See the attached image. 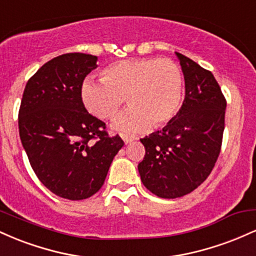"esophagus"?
I'll return each instance as SVG.
<instances>
[{"label":"esophagus","mask_w":256,"mask_h":256,"mask_svg":"<svg viewBox=\"0 0 256 256\" xmlns=\"http://www.w3.org/2000/svg\"><path fill=\"white\" fill-rule=\"evenodd\" d=\"M122 140H124V142H125V144H128V143L132 142V140H134V137L128 136V134H122Z\"/></svg>","instance_id":"34e87169"}]
</instances>
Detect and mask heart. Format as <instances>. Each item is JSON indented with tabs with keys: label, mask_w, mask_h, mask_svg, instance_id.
Masks as SVG:
<instances>
[{
	"label": "heart",
	"mask_w": 256,
	"mask_h": 256,
	"mask_svg": "<svg viewBox=\"0 0 256 256\" xmlns=\"http://www.w3.org/2000/svg\"><path fill=\"white\" fill-rule=\"evenodd\" d=\"M183 95V72L170 58L118 61L102 72V80L86 79L82 85L85 108L98 118H116L126 98L131 107L114 122L113 128L130 134L171 122Z\"/></svg>",
	"instance_id": "1"
}]
</instances>
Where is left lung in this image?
I'll return each mask as SVG.
<instances>
[{
    "instance_id": "1",
    "label": "left lung",
    "mask_w": 256,
    "mask_h": 256,
    "mask_svg": "<svg viewBox=\"0 0 256 256\" xmlns=\"http://www.w3.org/2000/svg\"><path fill=\"white\" fill-rule=\"evenodd\" d=\"M185 80L177 116L161 131L140 140L146 148L138 164L140 180L162 198L192 192L212 172L222 149L226 100L212 72L176 52Z\"/></svg>"
}]
</instances>
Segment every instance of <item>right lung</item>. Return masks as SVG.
Here are the masks:
<instances>
[{
    "label": "right lung",
    "mask_w": 256,
    "mask_h": 256,
    "mask_svg": "<svg viewBox=\"0 0 256 256\" xmlns=\"http://www.w3.org/2000/svg\"><path fill=\"white\" fill-rule=\"evenodd\" d=\"M98 56L70 52L44 64L26 84L19 134L32 170L55 195L78 201L101 189L124 146L85 110L82 85Z\"/></svg>",
    "instance_id": "obj_1"
}]
</instances>
